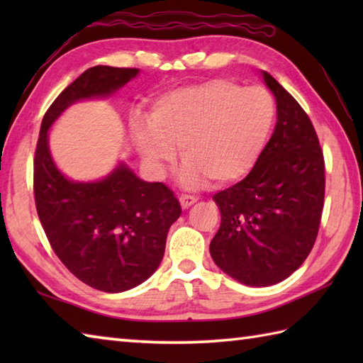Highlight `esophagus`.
I'll return each instance as SVG.
<instances>
[{"mask_svg": "<svg viewBox=\"0 0 363 363\" xmlns=\"http://www.w3.org/2000/svg\"><path fill=\"white\" fill-rule=\"evenodd\" d=\"M198 201V198L195 195H181L179 196V203L182 206V209H189L191 204H195Z\"/></svg>", "mask_w": 363, "mask_h": 363, "instance_id": "1", "label": "esophagus"}]
</instances>
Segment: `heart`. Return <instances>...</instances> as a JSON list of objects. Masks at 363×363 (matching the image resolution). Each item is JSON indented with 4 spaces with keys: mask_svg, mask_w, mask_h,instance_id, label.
<instances>
[{
    "mask_svg": "<svg viewBox=\"0 0 363 363\" xmlns=\"http://www.w3.org/2000/svg\"><path fill=\"white\" fill-rule=\"evenodd\" d=\"M276 117L273 96L226 79L167 91L152 103L148 125L134 123V142L157 172L179 146L182 179L229 184L248 174L260 157Z\"/></svg>",
    "mask_w": 363,
    "mask_h": 363,
    "instance_id": "heart-1",
    "label": "heart"
}]
</instances>
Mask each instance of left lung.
<instances>
[{"mask_svg":"<svg viewBox=\"0 0 363 363\" xmlns=\"http://www.w3.org/2000/svg\"><path fill=\"white\" fill-rule=\"evenodd\" d=\"M277 106L274 133L256 165L213 195L221 225L211 256L242 284L267 287L296 272L312 251L325 206V157L303 107L264 72Z\"/></svg>","mask_w":363,"mask_h":363,"instance_id":"8db88e82","label":"left lung"}]
</instances>
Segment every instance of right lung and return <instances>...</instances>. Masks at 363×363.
Masks as SVG:
<instances>
[{"label":"right lung","instance_id":"add662e5","mask_svg":"<svg viewBox=\"0 0 363 363\" xmlns=\"http://www.w3.org/2000/svg\"><path fill=\"white\" fill-rule=\"evenodd\" d=\"M137 68L96 65L74 79L42 120L34 157L37 215L52 251L79 281L118 293L156 272L181 204L164 182H145L120 165L98 182H74L59 172L48 129L74 101L104 96L137 76Z\"/></svg>","mask_w":363,"mask_h":363}]
</instances>
